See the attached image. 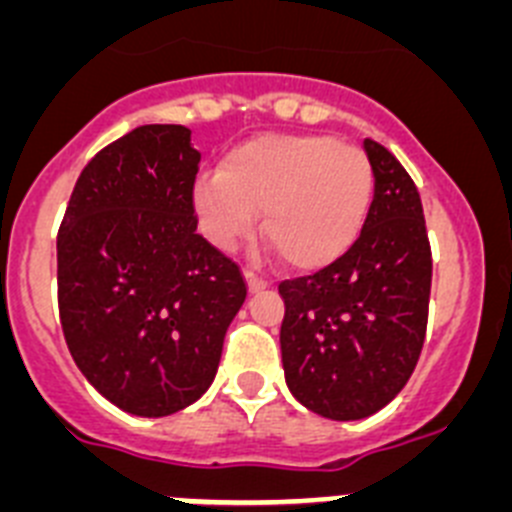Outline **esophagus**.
<instances>
[{"mask_svg":"<svg viewBox=\"0 0 512 512\" xmlns=\"http://www.w3.org/2000/svg\"><path fill=\"white\" fill-rule=\"evenodd\" d=\"M246 284H248V292H261V289L269 287V282L261 277H256L253 271H246Z\"/></svg>","mask_w":512,"mask_h":512,"instance_id":"esophagus-1","label":"esophagus"}]
</instances>
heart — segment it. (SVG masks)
I'll use <instances>...</instances> for the list:
<instances>
[{
	"mask_svg": "<svg viewBox=\"0 0 512 512\" xmlns=\"http://www.w3.org/2000/svg\"><path fill=\"white\" fill-rule=\"evenodd\" d=\"M374 197V169L361 148L330 135H256L230 148L220 171L194 187L207 241L233 253L264 235L287 264L318 271L336 264L361 235Z\"/></svg>",
	"mask_w": 512,
	"mask_h": 512,
	"instance_id": "b5f03b06",
	"label": "heart"
}]
</instances>
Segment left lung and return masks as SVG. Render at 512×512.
Returning <instances> with one entry per match:
<instances>
[{
    "label": "left lung",
    "instance_id": "obj_1",
    "mask_svg": "<svg viewBox=\"0 0 512 512\" xmlns=\"http://www.w3.org/2000/svg\"><path fill=\"white\" fill-rule=\"evenodd\" d=\"M374 200L356 243L312 277L279 284L284 379L307 410L361 420L408 384L428 323L431 246L413 179L364 140Z\"/></svg>",
    "mask_w": 512,
    "mask_h": 512
}]
</instances>
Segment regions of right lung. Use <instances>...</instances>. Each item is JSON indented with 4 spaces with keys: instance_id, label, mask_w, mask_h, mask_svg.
Instances as JSON below:
<instances>
[{
    "instance_id": "1",
    "label": "right lung",
    "mask_w": 512,
    "mask_h": 512,
    "mask_svg": "<svg viewBox=\"0 0 512 512\" xmlns=\"http://www.w3.org/2000/svg\"><path fill=\"white\" fill-rule=\"evenodd\" d=\"M200 158L184 125L130 130L84 166L58 230L71 356L99 395L140 418L205 395L246 302L238 266L197 233Z\"/></svg>"
}]
</instances>
